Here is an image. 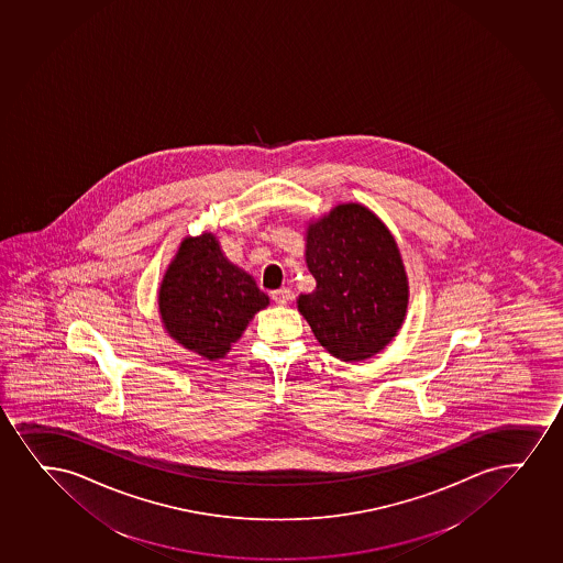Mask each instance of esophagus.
<instances>
[{"instance_id":"esophagus-1","label":"esophagus","mask_w":563,"mask_h":563,"mask_svg":"<svg viewBox=\"0 0 563 563\" xmlns=\"http://www.w3.org/2000/svg\"><path fill=\"white\" fill-rule=\"evenodd\" d=\"M272 298L275 303H288L291 299V290L290 288H278V290L272 291Z\"/></svg>"}]
</instances>
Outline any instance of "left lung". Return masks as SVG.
Here are the masks:
<instances>
[{
    "label": "left lung",
    "instance_id": "8db88e82",
    "mask_svg": "<svg viewBox=\"0 0 563 563\" xmlns=\"http://www.w3.org/2000/svg\"><path fill=\"white\" fill-rule=\"evenodd\" d=\"M307 267L317 290L299 296L318 343L343 362L375 356L401 328L409 286L396 241L364 206L346 203L309 225Z\"/></svg>",
    "mask_w": 563,
    "mask_h": 563
}]
</instances>
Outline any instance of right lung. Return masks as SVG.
Wrapping results in <instances>:
<instances>
[{
  "mask_svg": "<svg viewBox=\"0 0 563 563\" xmlns=\"http://www.w3.org/2000/svg\"><path fill=\"white\" fill-rule=\"evenodd\" d=\"M267 303L254 278L224 258L211 233L183 241L159 286L169 335L207 360L224 356Z\"/></svg>",
  "mask_w": 563,
  "mask_h": 563,
  "instance_id": "add662e5",
  "label": "right lung"
}]
</instances>
